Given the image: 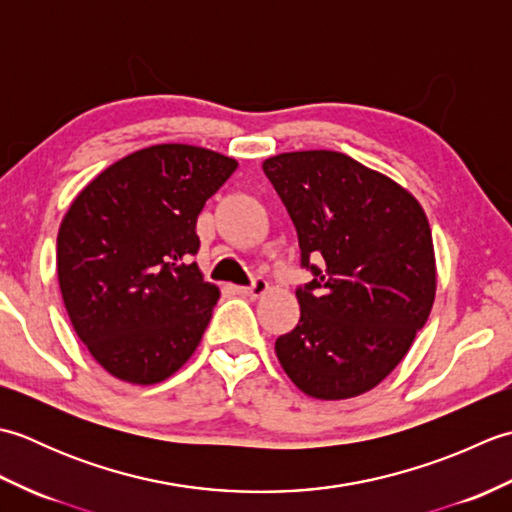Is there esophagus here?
Wrapping results in <instances>:
<instances>
[{
  "label": "esophagus",
  "instance_id": "obj_1",
  "mask_svg": "<svg viewBox=\"0 0 512 512\" xmlns=\"http://www.w3.org/2000/svg\"><path fill=\"white\" fill-rule=\"evenodd\" d=\"M235 290L239 292V295H246V297H262L268 290V281L257 277L250 286H235Z\"/></svg>",
  "mask_w": 512,
  "mask_h": 512
}]
</instances>
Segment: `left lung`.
<instances>
[{
    "mask_svg": "<svg viewBox=\"0 0 512 512\" xmlns=\"http://www.w3.org/2000/svg\"><path fill=\"white\" fill-rule=\"evenodd\" d=\"M262 167L314 275L297 290L295 330L275 341L279 363L312 398L361 396L429 319L438 275L427 215L405 187L341 151H290Z\"/></svg>",
    "mask_w": 512,
    "mask_h": 512,
    "instance_id": "obj_1",
    "label": "left lung"
}]
</instances>
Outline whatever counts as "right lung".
<instances>
[{"label":"right lung","mask_w":512,"mask_h":512,"mask_svg":"<svg viewBox=\"0 0 512 512\" xmlns=\"http://www.w3.org/2000/svg\"><path fill=\"white\" fill-rule=\"evenodd\" d=\"M237 160L195 145H151L101 171L57 235L61 297L105 372L132 385L176 374L200 345L220 288L191 255L206 200Z\"/></svg>","instance_id":"1"}]
</instances>
